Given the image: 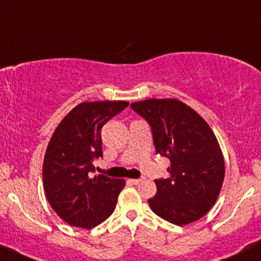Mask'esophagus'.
Returning a JSON list of instances; mask_svg holds the SVG:
<instances>
[{
  "label": "esophagus",
  "mask_w": 261,
  "mask_h": 261,
  "mask_svg": "<svg viewBox=\"0 0 261 261\" xmlns=\"http://www.w3.org/2000/svg\"><path fill=\"white\" fill-rule=\"evenodd\" d=\"M131 182V184H134V185H137V184H140L141 181H142V179H130V180H128Z\"/></svg>",
  "instance_id": "34e87169"
}]
</instances>
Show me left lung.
Here are the masks:
<instances>
[{
	"mask_svg": "<svg viewBox=\"0 0 261 261\" xmlns=\"http://www.w3.org/2000/svg\"><path fill=\"white\" fill-rule=\"evenodd\" d=\"M131 108L151 125L155 153L169 158L170 176L154 180L152 211L184 226L205 216L224 179V160L214 131L193 108L178 99H146Z\"/></svg>",
	"mask_w": 261,
	"mask_h": 261,
	"instance_id": "left-lung-1",
	"label": "left lung"
}]
</instances>
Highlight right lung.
I'll return each instance as SVG.
<instances>
[{
  "mask_svg": "<svg viewBox=\"0 0 261 261\" xmlns=\"http://www.w3.org/2000/svg\"><path fill=\"white\" fill-rule=\"evenodd\" d=\"M128 106L124 100L83 101L54 131L43 163L47 201L66 223L91 229L115 210L124 179L93 175L95 158L103 157L100 130Z\"/></svg>",
  "mask_w": 261,
  "mask_h": 261,
  "instance_id": "obj_1",
  "label": "right lung"
}]
</instances>
